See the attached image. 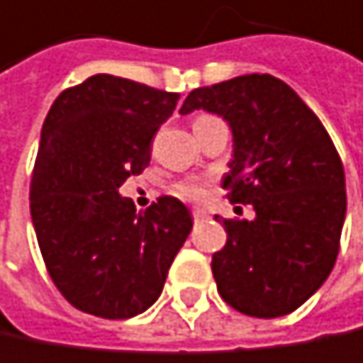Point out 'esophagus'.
Wrapping results in <instances>:
<instances>
[{
	"instance_id": "obj_1",
	"label": "esophagus",
	"mask_w": 363,
	"mask_h": 363,
	"mask_svg": "<svg viewBox=\"0 0 363 363\" xmlns=\"http://www.w3.org/2000/svg\"><path fill=\"white\" fill-rule=\"evenodd\" d=\"M192 217H194V221H201V219H206L208 217V213L204 211V208H192Z\"/></svg>"
}]
</instances>
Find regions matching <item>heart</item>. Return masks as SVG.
Masks as SVG:
<instances>
[{
  "label": "heart",
  "instance_id": "obj_1",
  "mask_svg": "<svg viewBox=\"0 0 363 363\" xmlns=\"http://www.w3.org/2000/svg\"><path fill=\"white\" fill-rule=\"evenodd\" d=\"M204 116H199L196 121H201ZM194 121V123H196ZM182 199H186V201H201L204 194H206V188H204L203 184H196V182H184V184H179L177 186V190H175Z\"/></svg>",
  "mask_w": 363,
  "mask_h": 363
}]
</instances>
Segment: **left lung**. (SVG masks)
<instances>
[{
	"label": "left lung",
	"instance_id": "1",
	"mask_svg": "<svg viewBox=\"0 0 363 363\" xmlns=\"http://www.w3.org/2000/svg\"><path fill=\"white\" fill-rule=\"evenodd\" d=\"M228 121L234 155L223 177L230 203L255 219H223L228 242L211 269L221 298L252 318L301 307L330 276L347 194L339 152L320 118L280 79L242 74L188 94L179 114ZM217 219V217H215Z\"/></svg>",
	"mask_w": 363,
	"mask_h": 363
}]
</instances>
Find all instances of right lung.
<instances>
[{
    "label": "right lung",
    "instance_id": "1",
    "mask_svg": "<svg viewBox=\"0 0 363 363\" xmlns=\"http://www.w3.org/2000/svg\"><path fill=\"white\" fill-rule=\"evenodd\" d=\"M179 94L94 74L45 116L30 182V219L45 267L68 303L125 320L162 293L192 215L173 196L135 211L118 188L150 162V142Z\"/></svg>",
    "mask_w": 363,
    "mask_h": 363
}]
</instances>
